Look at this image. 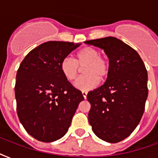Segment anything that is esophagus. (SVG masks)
Masks as SVG:
<instances>
[{"mask_svg": "<svg viewBox=\"0 0 158 158\" xmlns=\"http://www.w3.org/2000/svg\"><path fill=\"white\" fill-rule=\"evenodd\" d=\"M87 94H88V93H87L86 91H82V95H83V97H84V99H86Z\"/></svg>", "mask_w": 158, "mask_h": 158, "instance_id": "esophagus-1", "label": "esophagus"}]
</instances>
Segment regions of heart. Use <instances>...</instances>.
Returning <instances> with one entry per match:
<instances>
[{
    "label": "heart",
    "mask_w": 158,
    "mask_h": 158,
    "mask_svg": "<svg viewBox=\"0 0 158 158\" xmlns=\"http://www.w3.org/2000/svg\"><path fill=\"white\" fill-rule=\"evenodd\" d=\"M84 75L79 77L74 83V87L79 90H90L96 88L100 83V79L104 80L110 72V64L105 57L100 56L97 49L84 48L75 56V59L66 56L62 59L60 69L62 75L68 81L76 79L83 67Z\"/></svg>",
    "instance_id": "b5f03b06"
}]
</instances>
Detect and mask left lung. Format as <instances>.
<instances>
[{
    "label": "left lung",
    "instance_id": "obj_1",
    "mask_svg": "<svg viewBox=\"0 0 158 158\" xmlns=\"http://www.w3.org/2000/svg\"><path fill=\"white\" fill-rule=\"evenodd\" d=\"M104 51L110 72L103 85L89 92V121L101 139L118 143L130 136L144 111L148 73L139 55L114 37L84 42Z\"/></svg>",
    "mask_w": 158,
    "mask_h": 158
}]
</instances>
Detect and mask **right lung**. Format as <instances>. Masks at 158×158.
<instances>
[{
  "label": "right lung",
  "mask_w": 158,
  "mask_h": 158,
  "mask_svg": "<svg viewBox=\"0 0 158 158\" xmlns=\"http://www.w3.org/2000/svg\"><path fill=\"white\" fill-rule=\"evenodd\" d=\"M79 43L50 41L32 50L16 74L17 114L27 132L42 142L60 139L69 130L84 97L62 75V59Z\"/></svg>",
  "instance_id": "add662e5"
}]
</instances>
